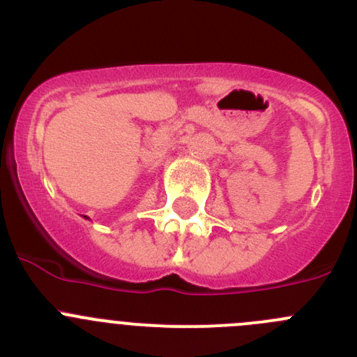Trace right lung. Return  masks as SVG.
I'll return each mask as SVG.
<instances>
[{
	"label": "right lung",
	"instance_id": "obj_1",
	"mask_svg": "<svg viewBox=\"0 0 357 357\" xmlns=\"http://www.w3.org/2000/svg\"><path fill=\"white\" fill-rule=\"evenodd\" d=\"M84 218H86V219H88V215H84Z\"/></svg>",
	"mask_w": 357,
	"mask_h": 357
}]
</instances>
